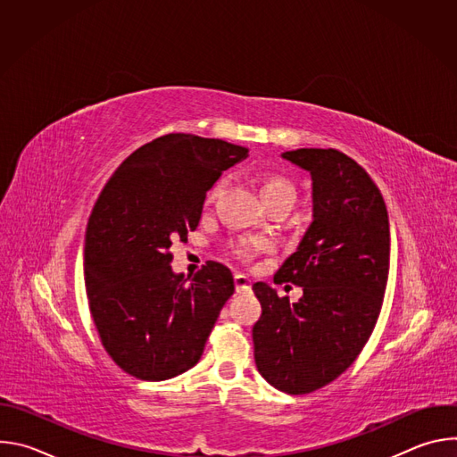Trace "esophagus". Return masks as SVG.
Masks as SVG:
<instances>
[{
  "label": "esophagus",
  "instance_id": "1",
  "mask_svg": "<svg viewBox=\"0 0 457 457\" xmlns=\"http://www.w3.org/2000/svg\"><path fill=\"white\" fill-rule=\"evenodd\" d=\"M235 287H237V293L247 291V289L251 287L249 277H245V275H242V273H237V275H235Z\"/></svg>",
  "mask_w": 457,
  "mask_h": 457
}]
</instances>
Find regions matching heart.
Returning <instances> with one entry per match:
<instances>
[{
    "mask_svg": "<svg viewBox=\"0 0 457 457\" xmlns=\"http://www.w3.org/2000/svg\"><path fill=\"white\" fill-rule=\"evenodd\" d=\"M222 189H224V182H219L212 187V191L208 193L210 204L219 197ZM260 195H262L264 204L275 203V201H286L293 206L296 201V186L284 175L268 173V175H264L262 182H260ZM268 247H270V244L264 240H242L235 245V254L242 260H249L254 253L264 251Z\"/></svg>",
    "mask_w": 457,
    "mask_h": 457,
    "instance_id": "b5f03b06",
    "label": "heart"
}]
</instances>
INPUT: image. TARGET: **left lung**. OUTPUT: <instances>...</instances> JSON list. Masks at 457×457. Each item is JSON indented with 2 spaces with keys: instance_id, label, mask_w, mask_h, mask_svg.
<instances>
[{
  "instance_id": "1",
  "label": "left lung",
  "mask_w": 457,
  "mask_h": 457,
  "mask_svg": "<svg viewBox=\"0 0 457 457\" xmlns=\"http://www.w3.org/2000/svg\"><path fill=\"white\" fill-rule=\"evenodd\" d=\"M284 159L311 173L312 222L275 275L303 295L291 303L253 284L262 314L253 325L254 361L268 383L307 395L337 379L361 353L381 311L390 229L378 186L338 150L300 148Z\"/></svg>"
}]
</instances>
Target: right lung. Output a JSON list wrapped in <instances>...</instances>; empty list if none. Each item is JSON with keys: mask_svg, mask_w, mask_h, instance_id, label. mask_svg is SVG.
Here are the masks:
<instances>
[{"mask_svg": "<svg viewBox=\"0 0 457 457\" xmlns=\"http://www.w3.org/2000/svg\"><path fill=\"white\" fill-rule=\"evenodd\" d=\"M245 157L220 139L168 134L126 157L103 187L85 235V286L101 342L124 372L162 381L201 360L233 275L210 260L184 278L170 247L197 229L206 191Z\"/></svg>", "mask_w": 457, "mask_h": 457, "instance_id": "add662e5", "label": "right lung"}]
</instances>
